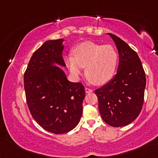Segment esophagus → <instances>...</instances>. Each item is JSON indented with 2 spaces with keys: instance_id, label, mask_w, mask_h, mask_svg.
Here are the masks:
<instances>
[{
  "instance_id": "obj_1",
  "label": "esophagus",
  "mask_w": 158,
  "mask_h": 158,
  "mask_svg": "<svg viewBox=\"0 0 158 158\" xmlns=\"http://www.w3.org/2000/svg\"><path fill=\"white\" fill-rule=\"evenodd\" d=\"M85 90L86 94H90V93H92V91H93L91 89H90V88H85Z\"/></svg>"
}]
</instances>
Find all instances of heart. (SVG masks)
Wrapping results in <instances>:
<instances>
[{
    "label": "heart",
    "instance_id": "heart-1",
    "mask_svg": "<svg viewBox=\"0 0 158 158\" xmlns=\"http://www.w3.org/2000/svg\"><path fill=\"white\" fill-rule=\"evenodd\" d=\"M118 62V53L110 44L84 42L73 49V56L65 57L67 68L75 78L85 68V75L96 85H103L114 74Z\"/></svg>",
    "mask_w": 158,
    "mask_h": 158
}]
</instances>
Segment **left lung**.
Listing matches in <instances>:
<instances>
[{"label": "left lung", "mask_w": 158, "mask_h": 158, "mask_svg": "<svg viewBox=\"0 0 158 158\" xmlns=\"http://www.w3.org/2000/svg\"><path fill=\"white\" fill-rule=\"evenodd\" d=\"M118 52V66L114 78L95 90L103 120L114 127L127 126L136 119L144 102L146 77L141 60L122 39L108 33Z\"/></svg>", "instance_id": "left-lung-1"}]
</instances>
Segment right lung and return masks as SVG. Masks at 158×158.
<instances>
[{
	"label": "right lung",
	"instance_id": "1",
	"mask_svg": "<svg viewBox=\"0 0 158 158\" xmlns=\"http://www.w3.org/2000/svg\"><path fill=\"white\" fill-rule=\"evenodd\" d=\"M64 40H48L34 52L23 77L30 113L45 130L67 133L75 128L83 114L85 88L73 83L57 65L65 67Z\"/></svg>",
	"mask_w": 158,
	"mask_h": 158
}]
</instances>
